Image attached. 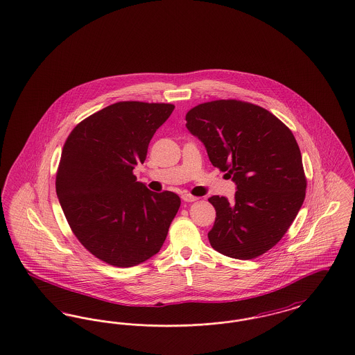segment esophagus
<instances>
[{
  "instance_id": "esophagus-1",
  "label": "esophagus",
  "mask_w": 355,
  "mask_h": 355,
  "mask_svg": "<svg viewBox=\"0 0 355 355\" xmlns=\"http://www.w3.org/2000/svg\"><path fill=\"white\" fill-rule=\"evenodd\" d=\"M182 199H184V202H196L198 198L193 197L191 194H182Z\"/></svg>"
}]
</instances>
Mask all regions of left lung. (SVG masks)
<instances>
[{"label": "left lung", "mask_w": 355, "mask_h": 355, "mask_svg": "<svg viewBox=\"0 0 355 355\" xmlns=\"http://www.w3.org/2000/svg\"><path fill=\"white\" fill-rule=\"evenodd\" d=\"M186 121L210 162L236 184L232 203L226 197L209 198L216 211L211 247L241 260L263 255L283 238L305 199L293 133L267 110L239 100L199 104Z\"/></svg>", "instance_id": "1"}]
</instances>
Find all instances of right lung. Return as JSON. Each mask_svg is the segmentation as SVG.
I'll return each mask as SVG.
<instances>
[{
    "label": "right lung",
    "instance_id": "1",
    "mask_svg": "<svg viewBox=\"0 0 355 355\" xmlns=\"http://www.w3.org/2000/svg\"><path fill=\"white\" fill-rule=\"evenodd\" d=\"M171 104L120 101L73 128L63 146L57 196L72 232L92 255L114 267H133L156 255L181 199L137 182L157 129Z\"/></svg>",
    "mask_w": 355,
    "mask_h": 355
}]
</instances>
